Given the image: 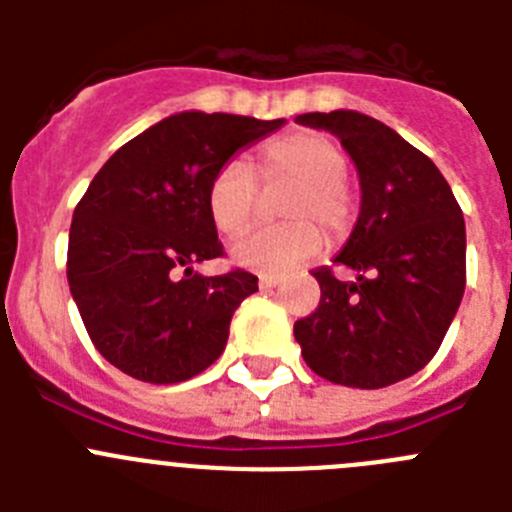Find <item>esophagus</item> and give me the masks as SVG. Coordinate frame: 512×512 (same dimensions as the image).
Returning <instances> with one entry per match:
<instances>
[{"label":"esophagus","mask_w":512,"mask_h":512,"mask_svg":"<svg viewBox=\"0 0 512 512\" xmlns=\"http://www.w3.org/2000/svg\"><path fill=\"white\" fill-rule=\"evenodd\" d=\"M279 282H282V279H279V277H261L259 279V287L261 289H274Z\"/></svg>","instance_id":"obj_1"}]
</instances>
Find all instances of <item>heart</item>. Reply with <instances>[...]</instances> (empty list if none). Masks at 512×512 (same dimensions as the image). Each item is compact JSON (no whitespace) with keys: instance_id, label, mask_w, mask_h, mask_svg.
<instances>
[{"instance_id":"heart-1","label":"heart","mask_w":512,"mask_h":512,"mask_svg":"<svg viewBox=\"0 0 512 512\" xmlns=\"http://www.w3.org/2000/svg\"><path fill=\"white\" fill-rule=\"evenodd\" d=\"M346 174L348 156L336 140L318 130H295L264 143L253 158V171L243 161H225L207 187V212L220 233L241 235L259 207L255 179L266 189L292 184L277 207L287 223L253 230L230 248L233 261L243 269L284 274L318 256L320 230L330 243L348 235L354 225V197Z\"/></svg>"}]
</instances>
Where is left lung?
Returning <instances> with one entry per match:
<instances>
[{
  "label": "left lung",
  "instance_id": "left-lung-1",
  "mask_svg": "<svg viewBox=\"0 0 512 512\" xmlns=\"http://www.w3.org/2000/svg\"><path fill=\"white\" fill-rule=\"evenodd\" d=\"M297 122L330 130L361 182L356 228L330 266L315 312L295 323L305 364L343 387L379 390L413 377L436 356L467 287L461 207L431 158L384 122L351 110L307 112Z\"/></svg>",
  "mask_w": 512,
  "mask_h": 512
}]
</instances>
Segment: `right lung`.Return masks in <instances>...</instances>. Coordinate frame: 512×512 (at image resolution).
Wrapping results in <instances>:
<instances>
[{"label":"right lung","instance_id":"1","mask_svg":"<svg viewBox=\"0 0 512 512\" xmlns=\"http://www.w3.org/2000/svg\"><path fill=\"white\" fill-rule=\"evenodd\" d=\"M284 120L179 112L128 140L74 210L69 277L94 348L128 377L176 384L223 354L233 312L259 277L192 264L223 256L207 212L220 166Z\"/></svg>","mask_w":512,"mask_h":512}]
</instances>
